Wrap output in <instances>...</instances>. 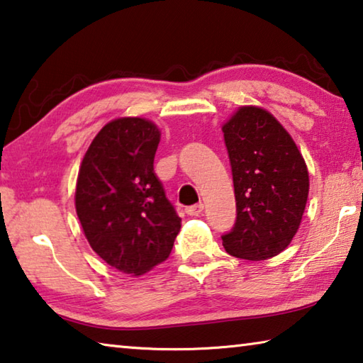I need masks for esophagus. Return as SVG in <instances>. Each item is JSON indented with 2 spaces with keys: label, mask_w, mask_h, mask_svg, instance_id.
<instances>
[{
  "label": "esophagus",
  "mask_w": 363,
  "mask_h": 363,
  "mask_svg": "<svg viewBox=\"0 0 363 363\" xmlns=\"http://www.w3.org/2000/svg\"><path fill=\"white\" fill-rule=\"evenodd\" d=\"M203 203H195V205H192V206H189V208H186V213L187 214H190V216H200L201 213H203Z\"/></svg>",
  "instance_id": "esophagus-1"
}]
</instances>
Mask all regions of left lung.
<instances>
[{"label": "left lung", "mask_w": 363, "mask_h": 363, "mask_svg": "<svg viewBox=\"0 0 363 363\" xmlns=\"http://www.w3.org/2000/svg\"><path fill=\"white\" fill-rule=\"evenodd\" d=\"M237 219L223 235L225 251L262 261L281 253L298 232L309 173L290 134L267 110L240 107L223 126Z\"/></svg>", "instance_id": "left-lung-1"}]
</instances>
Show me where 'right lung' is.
I'll list each match as a JSON object with an SVG mask.
<instances>
[{
	"mask_svg": "<svg viewBox=\"0 0 363 363\" xmlns=\"http://www.w3.org/2000/svg\"><path fill=\"white\" fill-rule=\"evenodd\" d=\"M160 130L118 118L97 133L78 173L75 206L97 256L120 272L143 275L163 262L181 218L153 173Z\"/></svg>",
	"mask_w": 363,
	"mask_h": 363,
	"instance_id": "right-lung-1",
	"label": "right lung"
}]
</instances>
